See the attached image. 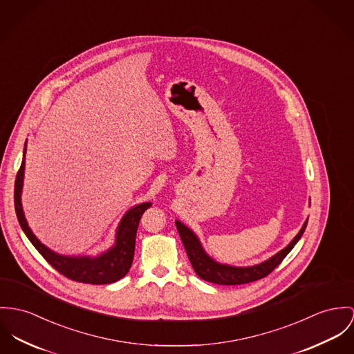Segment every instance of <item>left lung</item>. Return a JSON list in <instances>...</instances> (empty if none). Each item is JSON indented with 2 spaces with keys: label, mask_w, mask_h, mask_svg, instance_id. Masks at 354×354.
<instances>
[{
  "label": "left lung",
  "mask_w": 354,
  "mask_h": 354,
  "mask_svg": "<svg viewBox=\"0 0 354 354\" xmlns=\"http://www.w3.org/2000/svg\"><path fill=\"white\" fill-rule=\"evenodd\" d=\"M307 222L308 221H306L300 232L293 238V241L286 249H283L280 253H277L270 259H268L259 265H256V266H249V268H235V266H228V265H222V263L215 262L214 259H211L204 253L198 239L196 238V235L188 227H185L180 222H176V225H177L180 238L183 241V245L187 250L188 258L192 263V268L200 279L214 283V284H219V286H241V284L257 281L259 279H263L268 274H270L283 262V259L288 256V253L293 249V246L301 238V235L307 227Z\"/></svg>",
  "instance_id": "obj_1"
}]
</instances>
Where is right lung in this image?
Returning a JSON list of instances; mask_svg holds the SVG:
<instances>
[{
  "label": "right lung",
  "mask_w": 354,
  "mask_h": 354,
  "mask_svg": "<svg viewBox=\"0 0 354 354\" xmlns=\"http://www.w3.org/2000/svg\"><path fill=\"white\" fill-rule=\"evenodd\" d=\"M26 151H27V147L24 146V157L15 181V209H16L19 223L21 225L23 231L26 232L27 238L36 248V250L55 270L64 274V277L77 283L111 284L124 277L132 263L138 225L143 212L151 207V203H142L129 209L119 225L118 235H116V245L109 252L101 254L100 257L74 258L55 254L54 252L48 250L44 245L39 242V239L33 235L31 228L28 227L27 221L24 218L20 193H21L23 177H24Z\"/></svg>",
  "instance_id": "1"
}]
</instances>
